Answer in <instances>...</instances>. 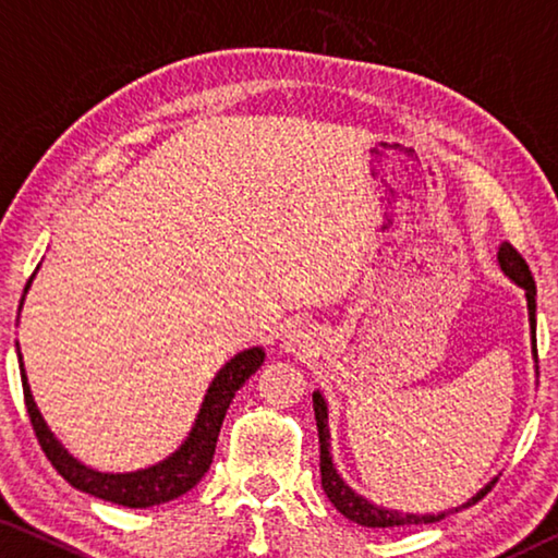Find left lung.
Wrapping results in <instances>:
<instances>
[{"label":"left lung","mask_w":558,"mask_h":558,"mask_svg":"<svg viewBox=\"0 0 558 558\" xmlns=\"http://www.w3.org/2000/svg\"><path fill=\"white\" fill-rule=\"evenodd\" d=\"M497 263L499 268L507 278H512L519 288L524 290L526 295V310H529V329H532V354L536 362V282L532 278V270H529L526 260L519 256V251L514 245L502 243L497 251ZM313 409H315V421H317V436H319V475H323V489L325 495L329 497V502L337 507V512H342L347 519L352 522L369 526V529H396V526H409V524H433L446 519L452 512H460V509L472 507L475 502H480L497 480L485 485L480 493L468 499L462 507L448 509V512H438V514H405L399 512V509H386L369 502V499L356 495L352 487H349L332 462V452H329V428H327V403L323 399V393L315 391L313 393Z\"/></svg>","instance_id":"1"}]
</instances>
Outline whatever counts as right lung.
Segmentation results:
<instances>
[{"label":"right lung","instance_id":"add662e5","mask_svg":"<svg viewBox=\"0 0 558 558\" xmlns=\"http://www.w3.org/2000/svg\"><path fill=\"white\" fill-rule=\"evenodd\" d=\"M32 278L26 282L24 292L29 290ZM263 359H266V352H263L260 347L245 349V352L235 354L231 362L214 376L209 391L204 396L199 415H196L194 421V428L182 446H179V450H174L167 460L157 462V465L135 472H98L75 460L71 452L53 438V433L46 426L39 409H36L29 381H26L24 374L22 354H19V372H22L24 403L26 411H29L36 440H39L46 458L51 460V465L65 483H71L75 489H81V493L106 499V502L143 509L182 497L206 475V470L211 468L223 415L229 411L235 391L248 381L251 374H256L260 369Z\"/></svg>","mask_w":558,"mask_h":558}]
</instances>
